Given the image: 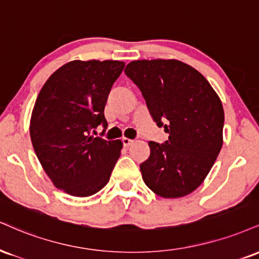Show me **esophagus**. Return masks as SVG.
<instances>
[{
  "label": "esophagus",
  "mask_w": 259,
  "mask_h": 259,
  "mask_svg": "<svg viewBox=\"0 0 259 259\" xmlns=\"http://www.w3.org/2000/svg\"><path fill=\"white\" fill-rule=\"evenodd\" d=\"M134 141L132 139H127V138H123L121 139V143H123V146L124 147H129L130 145H132Z\"/></svg>",
  "instance_id": "obj_1"
}]
</instances>
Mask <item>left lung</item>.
Wrapping results in <instances>:
<instances>
[{
  "mask_svg": "<svg viewBox=\"0 0 259 259\" xmlns=\"http://www.w3.org/2000/svg\"><path fill=\"white\" fill-rule=\"evenodd\" d=\"M124 72L141 90L149 113L169 139L149 141L140 164L146 186L161 198H181L201 185L223 143L224 112L199 71L179 60H135Z\"/></svg>",
  "mask_w": 259,
  "mask_h": 259,
  "instance_id": "left-lung-1",
  "label": "left lung"
}]
</instances>
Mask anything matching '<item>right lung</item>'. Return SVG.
<instances>
[{
  "label": "right lung",
  "instance_id": "right-lung-1",
  "mask_svg": "<svg viewBox=\"0 0 259 259\" xmlns=\"http://www.w3.org/2000/svg\"><path fill=\"white\" fill-rule=\"evenodd\" d=\"M124 65L117 60L67 62L49 77L36 99L30 121L35 153L54 186L73 197H89L104 188L120 155L121 141L94 138L92 132L107 127L105 105Z\"/></svg>",
  "mask_w": 259,
  "mask_h": 259
}]
</instances>
